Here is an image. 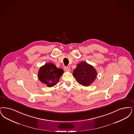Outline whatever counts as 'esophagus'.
Returning a JSON list of instances; mask_svg holds the SVG:
<instances>
[{"label":"esophagus","instance_id":"34e87169","mask_svg":"<svg viewBox=\"0 0 134 134\" xmlns=\"http://www.w3.org/2000/svg\"><path fill=\"white\" fill-rule=\"evenodd\" d=\"M64 70L65 71H67V72H70V69L68 67H65Z\"/></svg>","mask_w":134,"mask_h":134}]
</instances>
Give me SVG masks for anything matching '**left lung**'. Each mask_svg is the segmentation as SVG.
<instances>
[{
  "mask_svg": "<svg viewBox=\"0 0 134 134\" xmlns=\"http://www.w3.org/2000/svg\"><path fill=\"white\" fill-rule=\"evenodd\" d=\"M73 76L78 83L84 86H89L95 80L96 70L93 66L86 62H81L73 70Z\"/></svg>",
  "mask_w": 134,
  "mask_h": 134,
  "instance_id": "8db88e82",
  "label": "left lung"
}]
</instances>
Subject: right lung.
Returning a JSON list of instances; mask_svg holds the SVG:
<instances>
[{
	"label": "right lung",
	"instance_id": "1",
	"mask_svg": "<svg viewBox=\"0 0 134 134\" xmlns=\"http://www.w3.org/2000/svg\"><path fill=\"white\" fill-rule=\"evenodd\" d=\"M63 70L58 68L52 63H47L41 66L39 70V80L49 87L55 85L63 74Z\"/></svg>",
	"mask_w": 134,
	"mask_h": 134
}]
</instances>
